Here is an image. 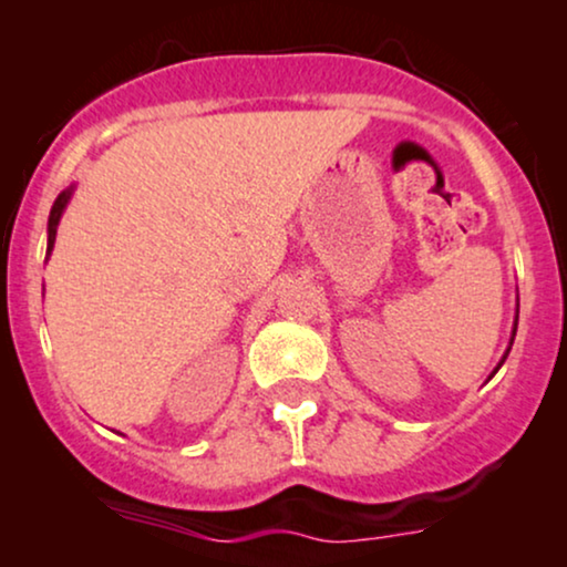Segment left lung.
Returning <instances> with one entry per match:
<instances>
[{
  "instance_id": "1",
  "label": "left lung",
  "mask_w": 567,
  "mask_h": 567,
  "mask_svg": "<svg viewBox=\"0 0 567 567\" xmlns=\"http://www.w3.org/2000/svg\"><path fill=\"white\" fill-rule=\"evenodd\" d=\"M516 326H519V303H516V318H514V331H511V342H508V350H505V353H503V359H499V363H497V367H494V372L488 374V378H494V374H497V369L503 367L505 359H508V353H511V344H514V337H516Z\"/></svg>"
}]
</instances>
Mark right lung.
Returning <instances> with one entry per match:
<instances>
[{
    "mask_svg": "<svg viewBox=\"0 0 567 567\" xmlns=\"http://www.w3.org/2000/svg\"><path fill=\"white\" fill-rule=\"evenodd\" d=\"M73 184H70L68 189H64V193H59V198L53 200V206H51V214H48V255H51V249H53V241H56V228H59V219H62V214H64V208H68V204H70V198H73Z\"/></svg>",
    "mask_w": 567,
    "mask_h": 567,
    "instance_id": "1",
    "label": "right lung"
}]
</instances>
